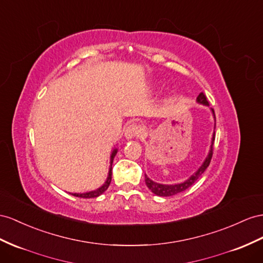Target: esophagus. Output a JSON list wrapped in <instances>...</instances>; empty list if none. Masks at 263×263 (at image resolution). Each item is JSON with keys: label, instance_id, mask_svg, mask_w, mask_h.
<instances>
[{"label": "esophagus", "instance_id": "esophagus-1", "mask_svg": "<svg viewBox=\"0 0 263 263\" xmlns=\"http://www.w3.org/2000/svg\"><path fill=\"white\" fill-rule=\"evenodd\" d=\"M142 133H143V129H142V127H141V126L138 125V124H136V123H133V124H130L129 126L126 127L124 136H125L126 139L130 140V139H133V138L140 137Z\"/></svg>", "mask_w": 263, "mask_h": 263}]
</instances>
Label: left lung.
Here are the masks:
<instances>
[{
	"instance_id": "1",
	"label": "left lung",
	"mask_w": 263,
	"mask_h": 263,
	"mask_svg": "<svg viewBox=\"0 0 263 263\" xmlns=\"http://www.w3.org/2000/svg\"><path fill=\"white\" fill-rule=\"evenodd\" d=\"M197 102L200 103V104H203L205 106H209L208 100H206L204 94L202 93V92L198 96ZM211 111H212L213 118H214V122H215V117H214L213 109H211ZM214 129H215V123H214ZM213 142H214V132H213V136H212L210 150H209V153H208L205 160L203 161V163L201 164V166L199 167V169L196 172H194L189 179H186L185 181H183V182L178 183V184H162V183L154 182V181H152L150 178H147V176L145 174L146 186L149 187V189L154 194H157V196H159V197H171V196H174V194H178L180 192L185 191L187 187H190L194 182H196V181L201 177V174L206 170V167L209 166V164H210V161H211L212 154H213Z\"/></svg>"
}]
</instances>
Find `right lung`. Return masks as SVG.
<instances>
[{"mask_svg": "<svg viewBox=\"0 0 263 263\" xmlns=\"http://www.w3.org/2000/svg\"><path fill=\"white\" fill-rule=\"evenodd\" d=\"M118 152V149H114L111 153V159H110V169H109V174H107L106 181L103 183V185H101L100 187H98L97 190L93 191H89V192H84V193H72V196L78 197V198H83V199H90V198H97L99 196H101L107 187H109L110 183H111V179H112V163H113V159L116 157V154Z\"/></svg>", "mask_w": 263, "mask_h": 263, "instance_id": "1", "label": "right lung"}]
</instances>
